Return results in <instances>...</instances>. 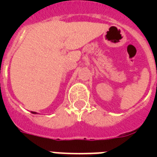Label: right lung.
Returning <instances> with one entry per match:
<instances>
[{"mask_svg": "<svg viewBox=\"0 0 157 157\" xmlns=\"http://www.w3.org/2000/svg\"><path fill=\"white\" fill-rule=\"evenodd\" d=\"M31 113H33V114H36V113H37L36 112H31Z\"/></svg>", "mask_w": 157, "mask_h": 157, "instance_id": "1", "label": "right lung"}]
</instances>
